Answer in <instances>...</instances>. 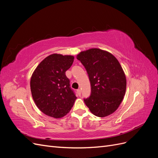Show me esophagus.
Wrapping results in <instances>:
<instances>
[{
  "instance_id": "1",
  "label": "esophagus",
  "mask_w": 158,
  "mask_h": 158,
  "mask_svg": "<svg viewBox=\"0 0 158 158\" xmlns=\"http://www.w3.org/2000/svg\"><path fill=\"white\" fill-rule=\"evenodd\" d=\"M77 92H78V95H81V89H77Z\"/></svg>"
}]
</instances>
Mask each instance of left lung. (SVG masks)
Instances as JSON below:
<instances>
[{
    "label": "left lung",
    "mask_w": 158,
    "mask_h": 158,
    "mask_svg": "<svg viewBox=\"0 0 158 158\" xmlns=\"http://www.w3.org/2000/svg\"><path fill=\"white\" fill-rule=\"evenodd\" d=\"M87 71L90 96L84 101L94 115L105 117L120 106L127 88L125 73L111 53L97 48L80 52L76 56Z\"/></svg>",
    "instance_id": "obj_1"
}]
</instances>
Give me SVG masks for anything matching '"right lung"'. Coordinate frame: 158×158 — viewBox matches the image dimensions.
<instances>
[{
    "label": "right lung",
    "mask_w": 158,
    "mask_h": 158,
    "mask_svg": "<svg viewBox=\"0 0 158 158\" xmlns=\"http://www.w3.org/2000/svg\"><path fill=\"white\" fill-rule=\"evenodd\" d=\"M74 57L52 54L47 56L33 72L30 88L37 107L49 117L61 118L73 107L76 99L65 74Z\"/></svg>",
    "instance_id": "right-lung-1"
}]
</instances>
